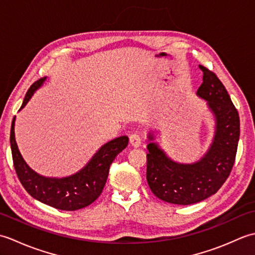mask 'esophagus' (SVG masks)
Wrapping results in <instances>:
<instances>
[{
  "instance_id": "34e87169",
  "label": "esophagus",
  "mask_w": 255,
  "mask_h": 255,
  "mask_svg": "<svg viewBox=\"0 0 255 255\" xmlns=\"http://www.w3.org/2000/svg\"><path fill=\"white\" fill-rule=\"evenodd\" d=\"M129 142H130L132 147L138 148L141 145V138H140L138 133H131L130 137H129Z\"/></svg>"
}]
</instances>
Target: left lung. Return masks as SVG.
<instances>
[{
  "label": "left lung",
  "instance_id": "8db88e82",
  "mask_svg": "<svg viewBox=\"0 0 255 255\" xmlns=\"http://www.w3.org/2000/svg\"><path fill=\"white\" fill-rule=\"evenodd\" d=\"M203 83L197 95L208 102L215 114L217 127L214 142L204 158L193 164L173 162L158 145L151 142L147 149V181L156 197L177 205H191L218 192L230 175L235 164L240 136V119L237 108L224 84L204 66ZM152 140V136H149Z\"/></svg>",
  "mask_w": 255,
  "mask_h": 255
}]
</instances>
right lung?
<instances>
[{
	"label": "right lung",
	"mask_w": 255,
	"mask_h": 255,
	"mask_svg": "<svg viewBox=\"0 0 255 255\" xmlns=\"http://www.w3.org/2000/svg\"><path fill=\"white\" fill-rule=\"evenodd\" d=\"M45 80L46 78H42L32 83L27 91L20 110ZM14 121L15 118L10 127L9 141L14 169L18 180L30 196L60 210H78L95 202L105 186L112 162L128 144V137L116 138L103 145L84 169L74 175L63 178L44 177L29 169L21 158L15 141Z\"/></svg>",
	"instance_id": "right-lung-1"
}]
</instances>
